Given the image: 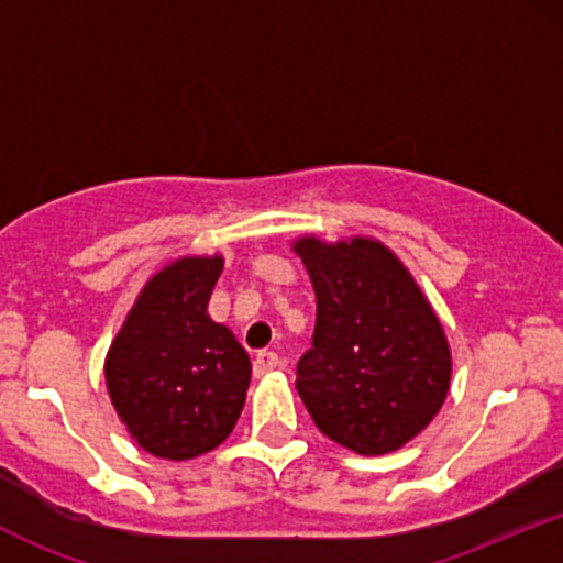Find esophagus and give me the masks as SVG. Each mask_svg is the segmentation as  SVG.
<instances>
[{"instance_id":"obj_1","label":"esophagus","mask_w":563,"mask_h":563,"mask_svg":"<svg viewBox=\"0 0 563 563\" xmlns=\"http://www.w3.org/2000/svg\"><path fill=\"white\" fill-rule=\"evenodd\" d=\"M277 365H280V357H277L275 352H267V349H264V352H260L254 357V376L256 378L267 376V373H273Z\"/></svg>"}]
</instances>
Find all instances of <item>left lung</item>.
Instances as JSON below:
<instances>
[{
    "label": "left lung",
    "mask_w": 563,
    "mask_h": 563,
    "mask_svg": "<svg viewBox=\"0 0 563 563\" xmlns=\"http://www.w3.org/2000/svg\"><path fill=\"white\" fill-rule=\"evenodd\" d=\"M318 296L312 349L296 389L333 442L384 455L421 434L450 389V346L437 314L386 245L301 238Z\"/></svg>",
    "instance_id": "obj_1"
}]
</instances>
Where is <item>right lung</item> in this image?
<instances>
[{"label": "right lung", "instance_id": "right-lung-1", "mask_svg": "<svg viewBox=\"0 0 563 563\" xmlns=\"http://www.w3.org/2000/svg\"><path fill=\"white\" fill-rule=\"evenodd\" d=\"M222 260H179L147 283L106 363L108 394L142 450L190 461L235 429L251 380L245 349L206 314Z\"/></svg>", "mask_w": 563, "mask_h": 563}]
</instances>
